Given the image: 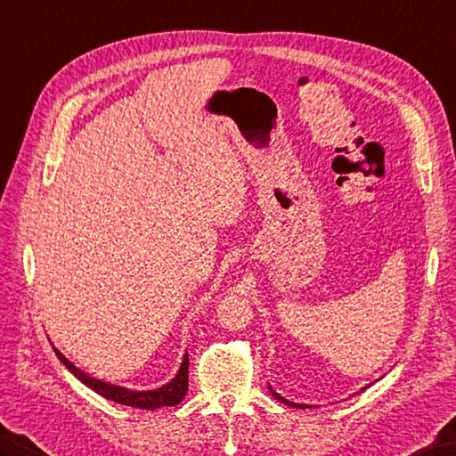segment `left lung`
Wrapping results in <instances>:
<instances>
[{"label": "left lung", "mask_w": 456, "mask_h": 456, "mask_svg": "<svg viewBox=\"0 0 456 456\" xmlns=\"http://www.w3.org/2000/svg\"><path fill=\"white\" fill-rule=\"evenodd\" d=\"M363 388H368V387H363ZM269 391L273 393V396L276 398V401H281V403H284L286 406H294V408H309L307 404H297V403H292V401H286V398H284V396H281L279 393H276L273 387H269Z\"/></svg>", "instance_id": "1"}]
</instances>
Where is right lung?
I'll return each mask as SVG.
<instances>
[{
	"mask_svg": "<svg viewBox=\"0 0 456 456\" xmlns=\"http://www.w3.org/2000/svg\"><path fill=\"white\" fill-rule=\"evenodd\" d=\"M53 352H55V356L60 358V362L65 365V368H68L77 377V379L85 383L88 388H93L94 393L102 395L104 398H108V401H114L118 404L142 408V410H157L162 406L180 404L183 401V396L187 395V370H190V358H187V352H185V356L180 363V370H177L174 379L159 388H152V391H133V388H126L119 385L106 383L102 379H96V377H91L88 373L77 368V365L65 358L55 346H53Z\"/></svg>",
	"mask_w": 456,
	"mask_h": 456,
	"instance_id": "right-lung-1",
	"label": "right lung"
}]
</instances>
